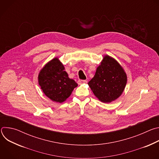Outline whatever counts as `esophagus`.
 <instances>
[{
	"label": "esophagus",
	"mask_w": 159,
	"mask_h": 159,
	"mask_svg": "<svg viewBox=\"0 0 159 159\" xmlns=\"http://www.w3.org/2000/svg\"><path fill=\"white\" fill-rule=\"evenodd\" d=\"M85 82H86V80H79L77 81V83H78L79 85L85 83Z\"/></svg>",
	"instance_id": "obj_1"
}]
</instances>
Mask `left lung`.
<instances>
[{
	"mask_svg": "<svg viewBox=\"0 0 159 159\" xmlns=\"http://www.w3.org/2000/svg\"><path fill=\"white\" fill-rule=\"evenodd\" d=\"M126 81V75L121 65L115 59L105 56L88 84L101 101L107 103L121 96Z\"/></svg>",
	"mask_w": 159,
	"mask_h": 159,
	"instance_id": "8db88e82",
	"label": "left lung"
}]
</instances>
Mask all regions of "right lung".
I'll list each match as a JSON object with an SVG mask.
<instances>
[{
	"label": "right lung",
	"mask_w": 159,
	"mask_h": 159,
	"mask_svg": "<svg viewBox=\"0 0 159 159\" xmlns=\"http://www.w3.org/2000/svg\"><path fill=\"white\" fill-rule=\"evenodd\" d=\"M64 69L62 63L55 58L43 68L38 76L44 94L57 102L65 101L78 85L74 80L69 79Z\"/></svg>",
	"instance_id": "obj_1"
}]
</instances>
